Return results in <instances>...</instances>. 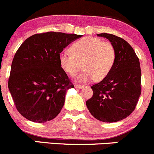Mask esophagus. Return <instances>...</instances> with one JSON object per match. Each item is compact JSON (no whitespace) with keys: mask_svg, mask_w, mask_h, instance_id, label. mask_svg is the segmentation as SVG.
Listing matches in <instances>:
<instances>
[{"mask_svg":"<svg viewBox=\"0 0 154 154\" xmlns=\"http://www.w3.org/2000/svg\"><path fill=\"white\" fill-rule=\"evenodd\" d=\"M85 86H84V85H75V88H78V89H82Z\"/></svg>","mask_w":154,"mask_h":154,"instance_id":"34e87169","label":"esophagus"}]
</instances>
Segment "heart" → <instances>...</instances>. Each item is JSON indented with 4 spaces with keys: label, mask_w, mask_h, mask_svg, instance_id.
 <instances>
[{
    "label": "heart",
    "mask_w": 154,
    "mask_h": 154,
    "mask_svg": "<svg viewBox=\"0 0 154 154\" xmlns=\"http://www.w3.org/2000/svg\"><path fill=\"white\" fill-rule=\"evenodd\" d=\"M70 53L62 52L59 62L62 69L69 75H74L84 68L85 70L75 76V81L87 82L93 79L101 81L112 70L116 51L112 43L103 42L96 37H85L79 39L69 48Z\"/></svg>",
    "instance_id": "heart-1"
}]
</instances>
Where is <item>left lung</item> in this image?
I'll return each mask as SVG.
<instances>
[{
    "mask_svg": "<svg viewBox=\"0 0 154 154\" xmlns=\"http://www.w3.org/2000/svg\"><path fill=\"white\" fill-rule=\"evenodd\" d=\"M113 45L115 64L109 75L94 85L93 97L86 102L90 113L103 122L113 123L128 117L141 95V68L136 54L124 39L110 33H99Z\"/></svg>",
    "mask_w": 154,
    "mask_h": 154,
    "instance_id": "left-lung-1",
    "label": "left lung"
}]
</instances>
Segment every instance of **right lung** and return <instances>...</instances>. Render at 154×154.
Masks as SVG:
<instances>
[{
	"label": "right lung",
	"mask_w": 154,
	"mask_h": 154,
	"mask_svg": "<svg viewBox=\"0 0 154 154\" xmlns=\"http://www.w3.org/2000/svg\"><path fill=\"white\" fill-rule=\"evenodd\" d=\"M82 35L46 32L30 36L16 51L8 88L19 113L26 119L45 123L60 112L66 91L73 88L61 68L59 55Z\"/></svg>",
	"instance_id": "1"
}]
</instances>
